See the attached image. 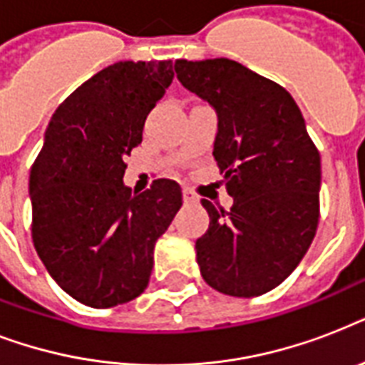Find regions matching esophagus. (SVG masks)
I'll use <instances>...</instances> for the list:
<instances>
[{"mask_svg":"<svg viewBox=\"0 0 365 365\" xmlns=\"http://www.w3.org/2000/svg\"><path fill=\"white\" fill-rule=\"evenodd\" d=\"M183 202H185V205H197V202H199V197H197V193L191 191V189H183Z\"/></svg>","mask_w":365,"mask_h":365,"instance_id":"esophagus-1","label":"esophagus"}]
</instances>
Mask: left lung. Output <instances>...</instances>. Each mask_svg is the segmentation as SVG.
Returning <instances> with one entry per match:
<instances>
[{
    "mask_svg": "<svg viewBox=\"0 0 365 365\" xmlns=\"http://www.w3.org/2000/svg\"><path fill=\"white\" fill-rule=\"evenodd\" d=\"M183 87L217 111L216 159L231 210L202 206L210 227L197 240L208 286L257 297L299 265L320 217V153L299 108L278 83L229 58L176 60Z\"/></svg>",
    "mask_w": 365,
    "mask_h": 365,
    "instance_id": "left-lung-1",
    "label": "left lung"
}]
</instances>
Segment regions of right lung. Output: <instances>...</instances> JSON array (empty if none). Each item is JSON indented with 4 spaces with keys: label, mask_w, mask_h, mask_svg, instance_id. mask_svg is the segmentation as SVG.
I'll return each instance as SVG.
<instances>
[{
    "label": "right lung",
    "mask_w": 365,
    "mask_h": 365,
    "mask_svg": "<svg viewBox=\"0 0 365 365\" xmlns=\"http://www.w3.org/2000/svg\"><path fill=\"white\" fill-rule=\"evenodd\" d=\"M172 79L170 60L104 68L56 108L31 165L34 246L83 305L108 309L142 294L155 242L182 208L174 180H155L143 193L123 183L125 157Z\"/></svg>",
    "instance_id": "add662e5"
}]
</instances>
